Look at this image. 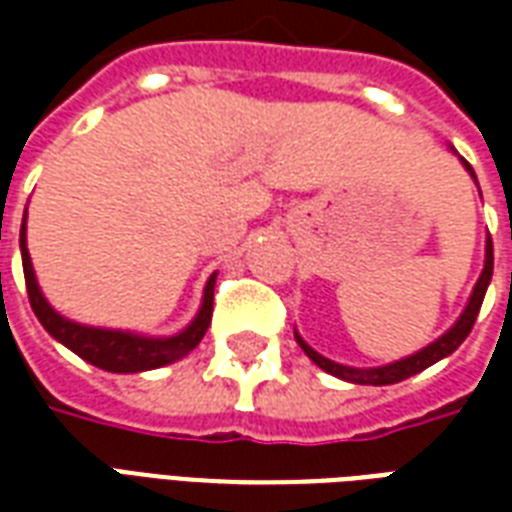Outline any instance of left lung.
Here are the masks:
<instances>
[{
    "mask_svg": "<svg viewBox=\"0 0 512 512\" xmlns=\"http://www.w3.org/2000/svg\"><path fill=\"white\" fill-rule=\"evenodd\" d=\"M455 153V150H452ZM461 158V156H458ZM461 164L466 167V172L472 175V180L477 183V175H474L472 164L461 158ZM491 277H494V244H491V235H488V241H485V263H483V271H480V279L474 282L472 288V296L466 301V307L463 312L458 315V321L452 323L447 332L441 334L439 340H433L430 345L425 348H419L417 354L411 356H403V359H397V362H389V365H381V367H351V365H340V362H332V359H326L321 356L312 345L304 343V337L299 332L296 334V343L301 345V351L310 356L315 365L326 370V373H332L334 378H343L348 384H370V386H386V384H397V381H406V378L417 376L422 373L425 367L436 365L441 359H447V356L458 348V345L469 337L472 332L474 321H477V312L483 307V299H485V290L491 285Z\"/></svg>",
    "mask_w": 512,
    "mask_h": 512,
    "instance_id": "obj_1",
    "label": "left lung"
}]
</instances>
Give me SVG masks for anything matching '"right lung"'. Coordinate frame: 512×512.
Listing matches in <instances>:
<instances>
[{
  "label": "right lung",
  "instance_id": "1",
  "mask_svg": "<svg viewBox=\"0 0 512 512\" xmlns=\"http://www.w3.org/2000/svg\"><path fill=\"white\" fill-rule=\"evenodd\" d=\"M21 263H24V279H27L29 304L38 315V321L43 323V329L62 343L68 351L76 356H82L84 362L109 370V373H145V370H156V367L172 365L186 354H191L200 340L208 332L213 315V288H216V274L205 282L202 290V304L197 315L191 318L186 329H180L178 334L169 337H147V334L123 332V329H101V326H87V323H76L71 318H65L54 310L49 299L43 296V290L35 277L32 268V257L27 249V213L21 222Z\"/></svg>",
  "mask_w": 512,
  "mask_h": 512
}]
</instances>
